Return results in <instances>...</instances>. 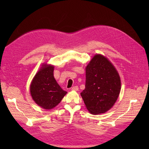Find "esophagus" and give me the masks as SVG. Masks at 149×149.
I'll use <instances>...</instances> for the list:
<instances>
[{
  "instance_id": "1",
  "label": "esophagus",
  "mask_w": 149,
  "mask_h": 149,
  "mask_svg": "<svg viewBox=\"0 0 149 149\" xmlns=\"http://www.w3.org/2000/svg\"><path fill=\"white\" fill-rule=\"evenodd\" d=\"M71 90H72V91H78V90H79V88H78V86H75L72 87Z\"/></svg>"
}]
</instances>
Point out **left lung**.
I'll list each match as a JSON object with an SVG mask.
<instances>
[{
    "label": "left lung",
    "instance_id": "obj_1",
    "mask_svg": "<svg viewBox=\"0 0 149 149\" xmlns=\"http://www.w3.org/2000/svg\"><path fill=\"white\" fill-rule=\"evenodd\" d=\"M86 85L81 93L86 109L92 115L106 113L116 102L121 90L118 71L108 58L95 55L85 68Z\"/></svg>",
    "mask_w": 149,
    "mask_h": 149
}]
</instances>
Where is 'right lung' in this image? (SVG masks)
<instances>
[{
	"mask_svg": "<svg viewBox=\"0 0 149 149\" xmlns=\"http://www.w3.org/2000/svg\"><path fill=\"white\" fill-rule=\"evenodd\" d=\"M54 69V65L43 63L30 84V94L33 100L44 109L54 108L67 93L56 82Z\"/></svg>",
	"mask_w": 149,
	"mask_h": 149,
	"instance_id": "1",
	"label": "right lung"
}]
</instances>
